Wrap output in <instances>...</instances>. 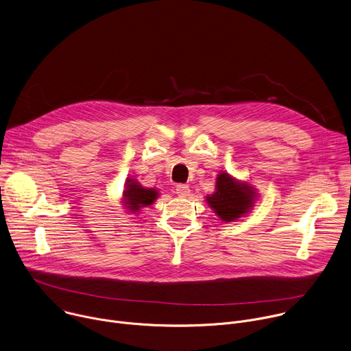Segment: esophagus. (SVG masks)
Returning <instances> with one entry per match:
<instances>
[{
  "label": "esophagus",
  "instance_id": "1",
  "mask_svg": "<svg viewBox=\"0 0 351 351\" xmlns=\"http://www.w3.org/2000/svg\"><path fill=\"white\" fill-rule=\"evenodd\" d=\"M176 194L179 195V197H186V195H189V193H190V187L187 186V184H183V183H179V184H176Z\"/></svg>",
  "mask_w": 351,
  "mask_h": 351
}]
</instances>
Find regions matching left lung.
I'll return each instance as SVG.
<instances>
[{"label":"left lung","mask_w":351,"mask_h":351,"mask_svg":"<svg viewBox=\"0 0 351 351\" xmlns=\"http://www.w3.org/2000/svg\"><path fill=\"white\" fill-rule=\"evenodd\" d=\"M207 202L215 214L229 222L245 214L254 202L253 187L236 183L228 173L217 179V191L207 197Z\"/></svg>","instance_id":"8db88e82"}]
</instances>
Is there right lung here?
Here are the masks:
<instances>
[{"instance_id":"right-lung-1","label":"right lung","mask_w":351,"mask_h":351,"mask_svg":"<svg viewBox=\"0 0 351 351\" xmlns=\"http://www.w3.org/2000/svg\"><path fill=\"white\" fill-rule=\"evenodd\" d=\"M125 194V203L132 211H138L141 207H147L154 203L157 198V190L154 189H143L134 179H129Z\"/></svg>"}]
</instances>
